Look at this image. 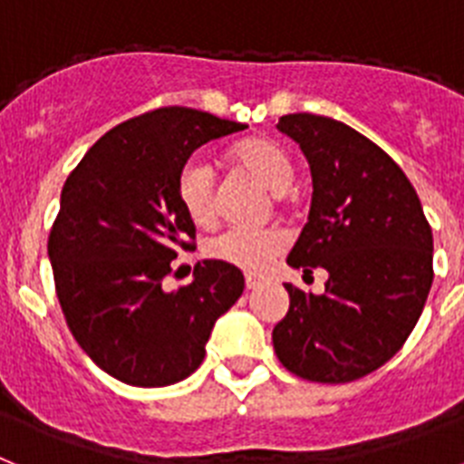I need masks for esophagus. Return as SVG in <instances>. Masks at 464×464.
<instances>
[{"label":"esophagus","instance_id":"1","mask_svg":"<svg viewBox=\"0 0 464 464\" xmlns=\"http://www.w3.org/2000/svg\"><path fill=\"white\" fill-rule=\"evenodd\" d=\"M259 285H262V278H259V276H252V274L245 276V287H247V290H255V287Z\"/></svg>","mask_w":464,"mask_h":464}]
</instances>
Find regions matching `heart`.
Segmentation results:
<instances>
[{"label": "heart", "instance_id": "heart-1", "mask_svg": "<svg viewBox=\"0 0 464 464\" xmlns=\"http://www.w3.org/2000/svg\"><path fill=\"white\" fill-rule=\"evenodd\" d=\"M233 167L271 190L276 205L287 200V188L295 179V162L290 153L274 139L250 136L228 150ZM179 205L188 217L190 224L208 228L217 219V196H214V177L208 165L200 160L186 162L177 179ZM283 236L276 228L247 231V228H228L214 240H209L205 252L214 262H224L240 271L259 274L276 256L283 252Z\"/></svg>", "mask_w": 464, "mask_h": 464}]
</instances>
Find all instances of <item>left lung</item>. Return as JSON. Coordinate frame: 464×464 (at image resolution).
Masks as SVG:
<instances>
[{"label":"left lung","mask_w":464,"mask_h":464,"mask_svg":"<svg viewBox=\"0 0 464 464\" xmlns=\"http://www.w3.org/2000/svg\"><path fill=\"white\" fill-rule=\"evenodd\" d=\"M278 130L299 143L314 179L287 264L306 276L325 268L328 283L323 295L285 283L276 356L311 382H353L387 363L422 314L434 280L430 221L403 169L349 124L292 112Z\"/></svg>","instance_id":"8db88e82"}]
</instances>
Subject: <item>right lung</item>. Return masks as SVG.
Here are the masks:
<instances>
[{
	"mask_svg": "<svg viewBox=\"0 0 464 464\" xmlns=\"http://www.w3.org/2000/svg\"><path fill=\"white\" fill-rule=\"evenodd\" d=\"M247 124L193 108L143 112L101 136L65 179L49 259L65 323L101 371L131 387L181 382L205 358L214 323L243 295L240 268L198 264L193 283L165 290L196 226L177 179L202 143Z\"/></svg>",
	"mask_w": 464,
	"mask_h": 464,
	"instance_id": "1",
	"label": "right lung"
}]
</instances>
